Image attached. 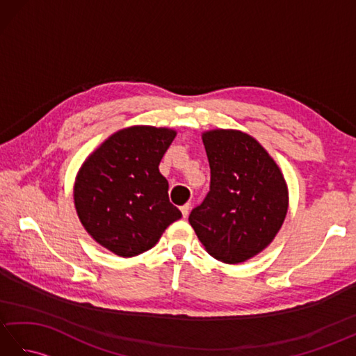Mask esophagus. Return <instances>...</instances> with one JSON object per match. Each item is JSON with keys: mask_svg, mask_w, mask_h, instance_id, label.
I'll list each match as a JSON object with an SVG mask.
<instances>
[{"mask_svg": "<svg viewBox=\"0 0 356 356\" xmlns=\"http://www.w3.org/2000/svg\"><path fill=\"white\" fill-rule=\"evenodd\" d=\"M180 211H182V216L186 218L188 214H190V211H191V203H185V205L180 208Z\"/></svg>", "mask_w": 356, "mask_h": 356, "instance_id": "34e87169", "label": "esophagus"}]
</instances>
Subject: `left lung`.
Here are the masks:
<instances>
[{"label":"left lung","instance_id":"obj_1","mask_svg":"<svg viewBox=\"0 0 356 356\" xmlns=\"http://www.w3.org/2000/svg\"><path fill=\"white\" fill-rule=\"evenodd\" d=\"M211 185L190 220L207 252L236 264L252 259L282 228L289 205L278 165L252 136L238 130L202 134Z\"/></svg>","mask_w":356,"mask_h":356}]
</instances>
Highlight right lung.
I'll list each match as a JSON object with an SVG mask.
<instances>
[{
	"label": "right lung",
	"mask_w": 356,
	"mask_h": 356,
	"mask_svg": "<svg viewBox=\"0 0 356 356\" xmlns=\"http://www.w3.org/2000/svg\"><path fill=\"white\" fill-rule=\"evenodd\" d=\"M174 138L171 128H124L82 163L73 190L78 217L90 236L113 254L134 257L148 251L182 217L159 171Z\"/></svg>",
	"instance_id": "obj_1"
}]
</instances>
